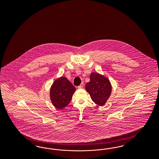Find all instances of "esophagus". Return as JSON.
<instances>
[{
  "instance_id": "34e87169",
  "label": "esophagus",
  "mask_w": 159,
  "mask_h": 159,
  "mask_svg": "<svg viewBox=\"0 0 159 159\" xmlns=\"http://www.w3.org/2000/svg\"><path fill=\"white\" fill-rule=\"evenodd\" d=\"M83 85H84V84H83V83H81V84H80V86H78V89H82V88L83 87Z\"/></svg>"
}]
</instances>
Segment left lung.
<instances>
[{"label": "left lung", "mask_w": 159, "mask_h": 159, "mask_svg": "<svg viewBox=\"0 0 159 159\" xmlns=\"http://www.w3.org/2000/svg\"><path fill=\"white\" fill-rule=\"evenodd\" d=\"M90 77V82L86 84V90L96 104L104 106L111 95V83L108 78L98 73L92 72Z\"/></svg>", "instance_id": "obj_1"}]
</instances>
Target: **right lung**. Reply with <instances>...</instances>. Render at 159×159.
Here are the masks:
<instances>
[{
    "label": "right lung",
    "instance_id": "right-lung-1",
    "mask_svg": "<svg viewBox=\"0 0 159 159\" xmlns=\"http://www.w3.org/2000/svg\"><path fill=\"white\" fill-rule=\"evenodd\" d=\"M75 91V87L66 77H59L54 81L51 87V101L55 107L62 110L69 104Z\"/></svg>",
    "mask_w": 159,
    "mask_h": 159
}]
</instances>
